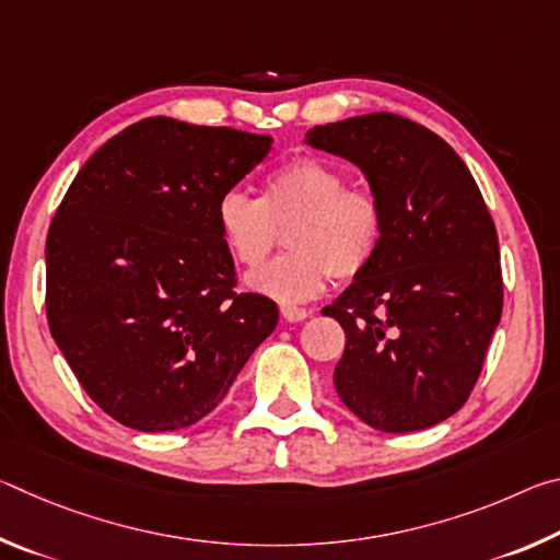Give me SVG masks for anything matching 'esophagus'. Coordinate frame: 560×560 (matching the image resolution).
I'll return each instance as SVG.
<instances>
[{
	"label": "esophagus",
	"instance_id": "obj_1",
	"mask_svg": "<svg viewBox=\"0 0 560 560\" xmlns=\"http://www.w3.org/2000/svg\"><path fill=\"white\" fill-rule=\"evenodd\" d=\"M281 316L283 320H289V324H301V320H306L311 316V311L299 306H281Z\"/></svg>",
	"mask_w": 560,
	"mask_h": 560
}]
</instances>
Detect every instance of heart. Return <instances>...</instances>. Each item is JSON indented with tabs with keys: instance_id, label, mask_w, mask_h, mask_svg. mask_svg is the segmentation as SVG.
Returning <instances> with one entry per match:
<instances>
[{
	"instance_id": "heart-1",
	"label": "heart",
	"mask_w": 560,
	"mask_h": 560,
	"mask_svg": "<svg viewBox=\"0 0 560 560\" xmlns=\"http://www.w3.org/2000/svg\"><path fill=\"white\" fill-rule=\"evenodd\" d=\"M217 226L232 259L257 269L283 230L291 252L254 271L246 283L279 303H299L326 287L350 281L381 249L383 205L373 192L348 187L346 175L320 158H293L271 170L261 197L240 189L220 197Z\"/></svg>"
}]
</instances>
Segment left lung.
I'll return each instance as SVG.
<instances>
[{"label": "left lung", "instance_id": "left-lung-1", "mask_svg": "<svg viewBox=\"0 0 560 560\" xmlns=\"http://www.w3.org/2000/svg\"><path fill=\"white\" fill-rule=\"evenodd\" d=\"M363 170L381 249L324 308L346 330L334 385L383 432H415L467 402L504 306L497 226L464 160L420 122L368 113L306 132Z\"/></svg>", "mask_w": 560, "mask_h": 560}]
</instances>
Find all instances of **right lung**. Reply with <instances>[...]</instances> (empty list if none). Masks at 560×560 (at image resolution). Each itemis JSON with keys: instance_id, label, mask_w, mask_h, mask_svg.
Masks as SVG:
<instances>
[{"instance_id": "add662e5", "label": "right lung", "mask_w": 560, "mask_h": 560, "mask_svg": "<svg viewBox=\"0 0 560 560\" xmlns=\"http://www.w3.org/2000/svg\"><path fill=\"white\" fill-rule=\"evenodd\" d=\"M269 136L155 116L79 170L46 236V318L83 390L140 432L183 430L224 400L279 320L236 291L220 197Z\"/></svg>"}]
</instances>
